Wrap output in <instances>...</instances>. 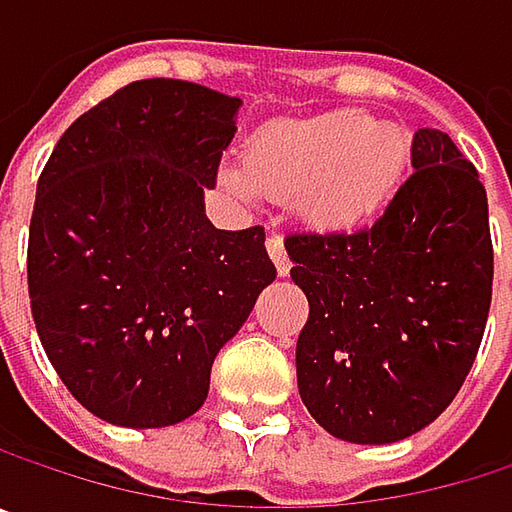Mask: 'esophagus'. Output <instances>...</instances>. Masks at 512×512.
Masks as SVG:
<instances>
[{"label":"esophagus","instance_id":"esophagus-1","mask_svg":"<svg viewBox=\"0 0 512 512\" xmlns=\"http://www.w3.org/2000/svg\"><path fill=\"white\" fill-rule=\"evenodd\" d=\"M266 252L272 257V263H275V269H278V275H287L290 272V257L284 252V240L278 237V234H272L269 240H266Z\"/></svg>","mask_w":512,"mask_h":512}]
</instances>
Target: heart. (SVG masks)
Instances as JSON below:
<instances>
[{"label": "heart", "instance_id": "b5f03b06", "mask_svg": "<svg viewBox=\"0 0 512 512\" xmlns=\"http://www.w3.org/2000/svg\"><path fill=\"white\" fill-rule=\"evenodd\" d=\"M409 162V130L379 124L361 109H335L260 130L246 148L243 171L260 195L296 201L314 228L356 231L394 201ZM231 186L249 192L243 180Z\"/></svg>", "mask_w": 512, "mask_h": 512}]
</instances>
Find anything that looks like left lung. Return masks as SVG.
<instances>
[{
  "instance_id": "obj_1",
  "label": "left lung",
  "mask_w": 512,
  "mask_h": 512,
  "mask_svg": "<svg viewBox=\"0 0 512 512\" xmlns=\"http://www.w3.org/2000/svg\"><path fill=\"white\" fill-rule=\"evenodd\" d=\"M412 177L353 234H290L308 296L296 341L314 421L356 445L400 442L457 397L492 302L489 204L477 168L442 130L412 139Z\"/></svg>"
}]
</instances>
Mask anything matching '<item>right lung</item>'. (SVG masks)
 <instances>
[{"label": "right lung", "mask_w": 512, "mask_h": 512, "mask_svg": "<svg viewBox=\"0 0 512 512\" xmlns=\"http://www.w3.org/2000/svg\"><path fill=\"white\" fill-rule=\"evenodd\" d=\"M240 97L139 79L79 115L47 159L29 225V299L67 391L118 427H171L275 278L263 228L204 213Z\"/></svg>", "instance_id": "right-lung-1"}]
</instances>
